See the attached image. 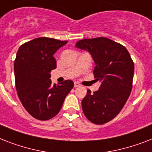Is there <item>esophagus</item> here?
I'll return each mask as SVG.
<instances>
[{"label": "esophagus", "mask_w": 152, "mask_h": 152, "mask_svg": "<svg viewBox=\"0 0 152 152\" xmlns=\"http://www.w3.org/2000/svg\"><path fill=\"white\" fill-rule=\"evenodd\" d=\"M80 84L79 83H77V82H75L74 83V88H80Z\"/></svg>", "instance_id": "esophagus-1"}]
</instances>
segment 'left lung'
<instances>
[{
    "label": "left lung",
    "instance_id": "8db88e82",
    "mask_svg": "<svg viewBox=\"0 0 152 152\" xmlns=\"http://www.w3.org/2000/svg\"><path fill=\"white\" fill-rule=\"evenodd\" d=\"M76 47L90 53L95 64L93 73L101 82L99 90H88L82 100L83 113L91 122L103 125L120 113L129 97L134 63L125 46L107 38L82 39Z\"/></svg>",
    "mask_w": 152,
    "mask_h": 152
}]
</instances>
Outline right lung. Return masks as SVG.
<instances>
[{
  "label": "right lung",
  "instance_id": "obj_1",
  "mask_svg": "<svg viewBox=\"0 0 152 152\" xmlns=\"http://www.w3.org/2000/svg\"><path fill=\"white\" fill-rule=\"evenodd\" d=\"M67 42L40 37L23 44L16 53L14 72L18 96L26 110L40 121L57 115L73 88L72 80L57 85L50 79L57 67L53 54Z\"/></svg>",
  "mask_w": 152,
  "mask_h": 152
}]
</instances>
